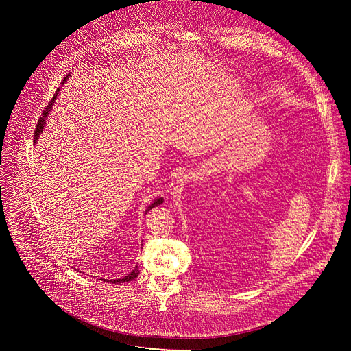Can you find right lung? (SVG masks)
<instances>
[{"mask_svg": "<svg viewBox=\"0 0 351 351\" xmlns=\"http://www.w3.org/2000/svg\"><path fill=\"white\" fill-rule=\"evenodd\" d=\"M65 80H66V79H64V82H65ZM58 91H60V88H58V90H57V93L54 94V97H53L51 101L48 103V106H47V107H45V110L43 111V115L40 117V119H38V122H37V126H36V130H34V140H33V143H37V140H38L40 134H41V133H43V130H44L47 117L49 115V111H51V108H53V104H54V101H56V97H57ZM162 203H164V198H162V197L156 198L154 202L152 203V206H148V207H147V210H145V213H144V214H147L149 210L154 208V207H157V206H160V204H162ZM137 275H138V268H137V265H136V268H134L130 274H128L126 276H123L122 279H111V280L106 279V280H107V282H110V283H125V282H130L132 279L137 278Z\"/></svg>", "mask_w": 351, "mask_h": 351, "instance_id": "add662e5", "label": "right lung"}]
</instances>
